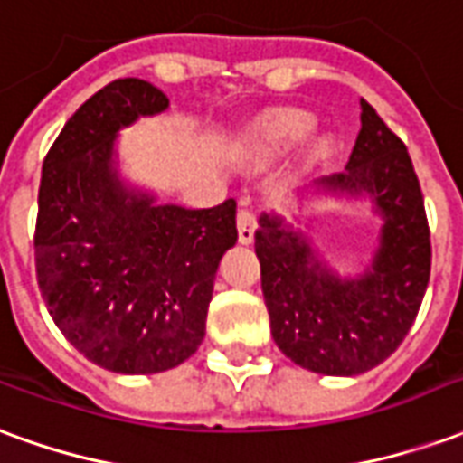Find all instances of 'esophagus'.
Here are the masks:
<instances>
[{
	"label": "esophagus",
	"instance_id": "1",
	"mask_svg": "<svg viewBox=\"0 0 463 463\" xmlns=\"http://www.w3.org/2000/svg\"><path fill=\"white\" fill-rule=\"evenodd\" d=\"M255 228H258V222H255V215H252L250 208H245L242 205L241 211H238V241L241 242H252L255 238Z\"/></svg>",
	"mask_w": 463,
	"mask_h": 463
}]
</instances>
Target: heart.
Wrapping results in <instances>:
<instances>
[{
    "label": "heart",
    "mask_w": 463,
    "mask_h": 463,
    "mask_svg": "<svg viewBox=\"0 0 463 463\" xmlns=\"http://www.w3.org/2000/svg\"><path fill=\"white\" fill-rule=\"evenodd\" d=\"M315 128V116L302 109H280L265 114L255 123V143L265 153H282L298 143ZM332 136H322L315 143V153H330Z\"/></svg>",
    "instance_id": "obj_1"
}]
</instances>
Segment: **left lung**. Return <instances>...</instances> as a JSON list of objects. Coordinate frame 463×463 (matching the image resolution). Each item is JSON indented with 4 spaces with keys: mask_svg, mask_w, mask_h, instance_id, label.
<instances>
[{
    "mask_svg": "<svg viewBox=\"0 0 463 463\" xmlns=\"http://www.w3.org/2000/svg\"><path fill=\"white\" fill-rule=\"evenodd\" d=\"M322 185L372 198L384 221L372 268L357 280H340L275 215L260 218L255 252L282 354L310 372L352 377L384 362L421 307L431 272L427 211L407 146L367 101L347 171Z\"/></svg>",
    "mask_w": 463,
    "mask_h": 463,
    "instance_id": "1",
    "label": "left lung"
}]
</instances>
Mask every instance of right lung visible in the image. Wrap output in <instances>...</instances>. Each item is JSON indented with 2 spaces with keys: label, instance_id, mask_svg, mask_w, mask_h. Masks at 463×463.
Returning <instances> with one entry per match:
<instances>
[{
  "label": "right lung",
  "instance_id": "1",
  "mask_svg": "<svg viewBox=\"0 0 463 463\" xmlns=\"http://www.w3.org/2000/svg\"><path fill=\"white\" fill-rule=\"evenodd\" d=\"M165 106L148 81L116 79L76 109L42 168L39 290L66 340L118 374L165 372L201 347L218 262L238 241L232 198L185 211L118 181V128Z\"/></svg>",
  "mask_w": 463,
  "mask_h": 463
}]
</instances>
